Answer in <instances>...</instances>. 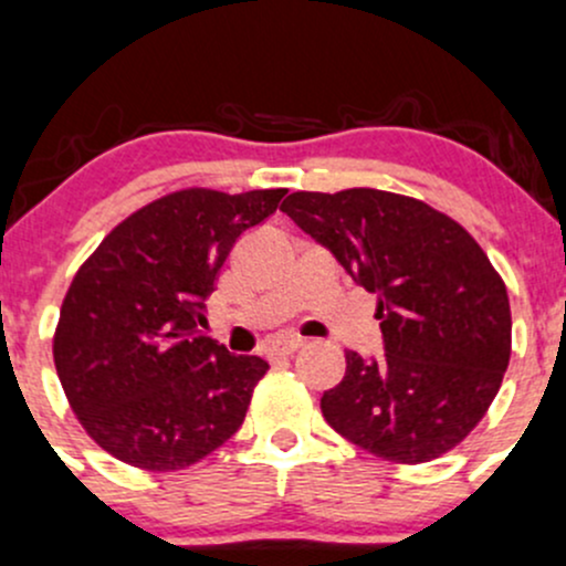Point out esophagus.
Segmentation results:
<instances>
[{
	"instance_id": "obj_1",
	"label": "esophagus",
	"mask_w": 566,
	"mask_h": 566,
	"mask_svg": "<svg viewBox=\"0 0 566 566\" xmlns=\"http://www.w3.org/2000/svg\"><path fill=\"white\" fill-rule=\"evenodd\" d=\"M303 347V338H284V342L273 344V355H282V358H290Z\"/></svg>"
}]
</instances>
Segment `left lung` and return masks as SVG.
<instances>
[{
	"label": "left lung",
	"mask_w": 566,
	"mask_h": 566,
	"mask_svg": "<svg viewBox=\"0 0 566 566\" xmlns=\"http://www.w3.org/2000/svg\"><path fill=\"white\" fill-rule=\"evenodd\" d=\"M282 211L377 295L382 358L347 349L319 409L368 453L426 463L491 407L510 363L507 287L472 235L423 200L382 189L293 192Z\"/></svg>",
	"instance_id": "1"
}]
</instances>
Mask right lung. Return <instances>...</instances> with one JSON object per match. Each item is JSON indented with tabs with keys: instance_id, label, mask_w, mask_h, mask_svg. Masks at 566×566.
I'll use <instances>...</instances> for the list:
<instances>
[{
	"instance_id": "add662e5",
	"label": "right lung",
	"mask_w": 566,
	"mask_h": 566,
	"mask_svg": "<svg viewBox=\"0 0 566 566\" xmlns=\"http://www.w3.org/2000/svg\"><path fill=\"white\" fill-rule=\"evenodd\" d=\"M287 189H184L124 219L81 265L53 360L88 437L148 472L200 461L247 418L268 363L206 338V298L233 243Z\"/></svg>"
}]
</instances>
